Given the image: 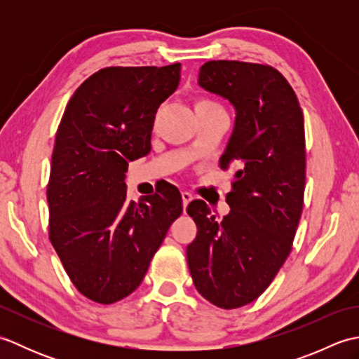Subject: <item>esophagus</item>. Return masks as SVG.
I'll return each instance as SVG.
<instances>
[{"mask_svg": "<svg viewBox=\"0 0 359 359\" xmlns=\"http://www.w3.org/2000/svg\"><path fill=\"white\" fill-rule=\"evenodd\" d=\"M193 201V194L188 193V191H182V202H184V210H187L188 203Z\"/></svg>", "mask_w": 359, "mask_h": 359, "instance_id": "1", "label": "esophagus"}]
</instances>
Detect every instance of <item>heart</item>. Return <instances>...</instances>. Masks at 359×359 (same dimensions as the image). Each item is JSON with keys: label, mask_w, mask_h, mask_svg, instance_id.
<instances>
[{"label": "heart", "mask_w": 359, "mask_h": 359, "mask_svg": "<svg viewBox=\"0 0 359 359\" xmlns=\"http://www.w3.org/2000/svg\"><path fill=\"white\" fill-rule=\"evenodd\" d=\"M194 111H196V116H199V114L225 112L222 106H220L217 102L211 100L208 97H197L194 100Z\"/></svg>", "instance_id": "heart-1"}]
</instances>
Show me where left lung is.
<instances>
[{"label": "left lung", "instance_id": "8db88e82", "mask_svg": "<svg viewBox=\"0 0 359 359\" xmlns=\"http://www.w3.org/2000/svg\"><path fill=\"white\" fill-rule=\"evenodd\" d=\"M199 85L234 106L219 165L238 171L222 220L203 201L188 205L197 236L187 261L197 292L231 310L257 299L292 251L306 189L304 116L293 88L269 65L212 60L201 67Z\"/></svg>", "mask_w": 359, "mask_h": 359}]
</instances>
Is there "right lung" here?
<instances>
[{
    "label": "right lung",
    "mask_w": 359,
    "mask_h": 359,
    "mask_svg": "<svg viewBox=\"0 0 359 359\" xmlns=\"http://www.w3.org/2000/svg\"><path fill=\"white\" fill-rule=\"evenodd\" d=\"M180 63L111 66L75 90L60 121L48 184L49 239L79 292L114 304L142 284L182 215L174 185L126 201L125 172L151 151L158 106L179 86Z\"/></svg>",
    "instance_id": "1"
}]
</instances>
